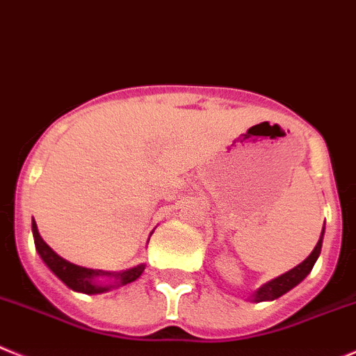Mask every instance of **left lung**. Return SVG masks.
Here are the masks:
<instances>
[{"mask_svg": "<svg viewBox=\"0 0 356 356\" xmlns=\"http://www.w3.org/2000/svg\"><path fill=\"white\" fill-rule=\"evenodd\" d=\"M323 235H325V225H323V228H321L320 241H318L316 248L311 251V254H309V257L305 258L302 264H298L297 267L291 268V270L284 272V274H281L279 277H274V279H270V281H267L265 284H261L257 291H253V295H251V298H249V300L251 302L275 300V298H279L281 295L288 293V291H290L291 288L297 286L298 283H302V281H304V279L309 275V272L313 270L314 264H316L318 257H320L321 245H323Z\"/></svg>", "mask_w": 356, "mask_h": 356, "instance_id": "obj_1", "label": "left lung"}]
</instances>
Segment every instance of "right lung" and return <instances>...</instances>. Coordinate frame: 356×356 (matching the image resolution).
Returning a JSON list of instances; mask_svg holds the SVG:
<instances>
[{"label": "right lung", "mask_w": 356, "mask_h": 356, "mask_svg": "<svg viewBox=\"0 0 356 356\" xmlns=\"http://www.w3.org/2000/svg\"><path fill=\"white\" fill-rule=\"evenodd\" d=\"M31 230L33 238H35V248L36 253L43 260V264L47 265L52 270L56 277H59L70 290L79 291V293L86 295H98L111 291L114 288L124 286V284L137 281L144 272L145 264L137 265V267L126 268L121 272H111V270H98V268H88L81 267V265L70 264L63 257H59L54 249L43 241L40 235L38 227H36L35 219L31 221Z\"/></svg>", "instance_id": "1"}]
</instances>
